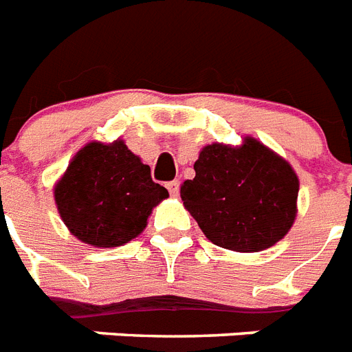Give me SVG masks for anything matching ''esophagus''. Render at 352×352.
I'll return each mask as SVG.
<instances>
[{"mask_svg":"<svg viewBox=\"0 0 352 352\" xmlns=\"http://www.w3.org/2000/svg\"><path fill=\"white\" fill-rule=\"evenodd\" d=\"M165 187L168 189L170 196H178V192H179V182H178V179H173V182H168Z\"/></svg>","mask_w":352,"mask_h":352,"instance_id":"34e87169","label":"esophagus"}]
</instances>
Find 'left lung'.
Returning <instances> with one entry per match:
<instances>
[{"label": "left lung", "mask_w": 352, "mask_h": 352, "mask_svg": "<svg viewBox=\"0 0 352 352\" xmlns=\"http://www.w3.org/2000/svg\"><path fill=\"white\" fill-rule=\"evenodd\" d=\"M182 185L185 209L212 243L236 252L274 245L296 216L298 178L285 160L247 138L240 147L212 143Z\"/></svg>", "instance_id": "obj_1"}]
</instances>
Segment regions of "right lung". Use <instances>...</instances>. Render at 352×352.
<instances>
[{
    "label": "right lung",
    "mask_w": 352,
    "mask_h": 352,
    "mask_svg": "<svg viewBox=\"0 0 352 352\" xmlns=\"http://www.w3.org/2000/svg\"><path fill=\"white\" fill-rule=\"evenodd\" d=\"M69 230L92 247H118L136 238L153 207L168 196L151 167L123 142H92L76 154L54 189Z\"/></svg>",
    "instance_id": "add662e5"
}]
</instances>
